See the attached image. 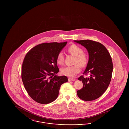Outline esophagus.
Here are the masks:
<instances>
[{"mask_svg": "<svg viewBox=\"0 0 129 129\" xmlns=\"http://www.w3.org/2000/svg\"><path fill=\"white\" fill-rule=\"evenodd\" d=\"M75 81V79H74V78H69V79H68V81L69 82H71V81Z\"/></svg>", "mask_w": 129, "mask_h": 129, "instance_id": "1", "label": "esophagus"}]
</instances>
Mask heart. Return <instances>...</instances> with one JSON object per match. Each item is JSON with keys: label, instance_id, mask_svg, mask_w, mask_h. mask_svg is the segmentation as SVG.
Listing matches in <instances>:
<instances>
[{"label": "heart", "instance_id": "b5f03b06", "mask_svg": "<svg viewBox=\"0 0 129 129\" xmlns=\"http://www.w3.org/2000/svg\"><path fill=\"white\" fill-rule=\"evenodd\" d=\"M68 52L71 55L75 56L74 64L72 66H67L61 69L62 74L69 77H74L80 73L81 67H84L88 61V57L87 54L83 52V49L76 44L71 45L68 49ZM56 62L61 65L64 62V55L62 52H59L56 56Z\"/></svg>", "mask_w": 129, "mask_h": 129}]
</instances>
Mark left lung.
<instances>
[{
    "mask_svg": "<svg viewBox=\"0 0 129 129\" xmlns=\"http://www.w3.org/2000/svg\"><path fill=\"white\" fill-rule=\"evenodd\" d=\"M87 49L89 59L84 74H90L88 78L81 75L78 80L83 83V88L77 91L79 98L93 101L101 97L110 84L113 72L110 55L103 44L89 40L74 41Z\"/></svg>",
    "mask_w": 129,
    "mask_h": 129,
    "instance_id": "obj_1",
    "label": "left lung"
}]
</instances>
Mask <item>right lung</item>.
Segmentation results:
<instances>
[{
  "instance_id": "add662e5",
  "label": "right lung",
  "mask_w": 129,
  "mask_h": 129,
  "mask_svg": "<svg viewBox=\"0 0 129 129\" xmlns=\"http://www.w3.org/2000/svg\"><path fill=\"white\" fill-rule=\"evenodd\" d=\"M67 43L40 44L28 51L22 67L21 77L28 94L41 104H48L58 96L62 84L67 82L66 76H58L56 56Z\"/></svg>"
}]
</instances>
